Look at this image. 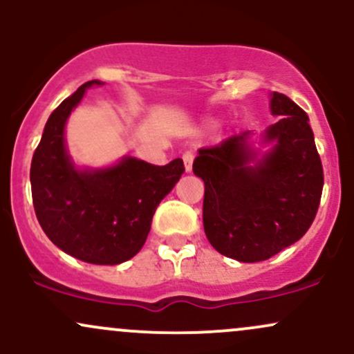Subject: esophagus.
<instances>
[{"mask_svg":"<svg viewBox=\"0 0 354 354\" xmlns=\"http://www.w3.org/2000/svg\"><path fill=\"white\" fill-rule=\"evenodd\" d=\"M193 160H194V153L193 151H186L183 154V161H185V169L186 171H191V168H193Z\"/></svg>","mask_w":354,"mask_h":354,"instance_id":"obj_1","label":"esophagus"}]
</instances>
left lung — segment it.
<instances>
[{"instance_id":"1","label":"left lung","mask_w":354,"mask_h":354,"mask_svg":"<svg viewBox=\"0 0 354 354\" xmlns=\"http://www.w3.org/2000/svg\"><path fill=\"white\" fill-rule=\"evenodd\" d=\"M279 118L263 136L274 143L258 158L251 131L198 149L193 173L205 181L203 225L218 253L241 263L265 261L310 230L323 193L310 118L286 95H271Z\"/></svg>"}]
</instances>
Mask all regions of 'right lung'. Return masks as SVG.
<instances>
[{"label": "right lung", "mask_w": 354, "mask_h": 354, "mask_svg": "<svg viewBox=\"0 0 354 354\" xmlns=\"http://www.w3.org/2000/svg\"><path fill=\"white\" fill-rule=\"evenodd\" d=\"M81 84L51 116L31 160V194L46 236L64 253L93 265H120L145 245L161 200L185 173L183 160L165 166L126 156L104 169H76L64 146V124L84 91Z\"/></svg>", "instance_id": "right-lung-1"}]
</instances>
